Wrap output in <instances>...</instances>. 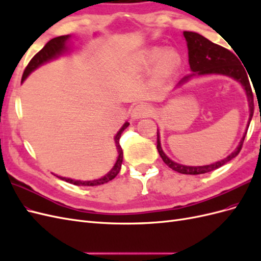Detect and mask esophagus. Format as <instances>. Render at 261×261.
Returning a JSON list of instances; mask_svg holds the SVG:
<instances>
[{
  "instance_id": "34e87169",
  "label": "esophagus",
  "mask_w": 261,
  "mask_h": 261,
  "mask_svg": "<svg viewBox=\"0 0 261 261\" xmlns=\"http://www.w3.org/2000/svg\"><path fill=\"white\" fill-rule=\"evenodd\" d=\"M151 112V110L146 105H137L135 108L132 110V117L135 118V120H138V118L148 116Z\"/></svg>"
}]
</instances>
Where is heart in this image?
<instances>
[{"mask_svg": "<svg viewBox=\"0 0 261 261\" xmlns=\"http://www.w3.org/2000/svg\"><path fill=\"white\" fill-rule=\"evenodd\" d=\"M154 65V75L159 80H168L180 65V59L175 51H167L162 54L160 49H150L141 53L137 60L139 70L149 69Z\"/></svg>", "mask_w": 261, "mask_h": 261, "instance_id": "obj_1", "label": "heart"}]
</instances>
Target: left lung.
<instances>
[{
	"instance_id": "8db88e82",
	"label": "left lung",
	"mask_w": 261,
	"mask_h": 261,
	"mask_svg": "<svg viewBox=\"0 0 261 261\" xmlns=\"http://www.w3.org/2000/svg\"><path fill=\"white\" fill-rule=\"evenodd\" d=\"M183 35L187 43L189 67H191V70L193 73L181 78L176 87L183 86L188 81H191L193 77L206 75H220L230 77L232 80L242 85L245 94H246L247 97L249 108V117L246 125V129H245V133L243 134V137L240 140L238 147H236L227 156H225L224 159L216 161L211 164L185 165L171 160L163 151L160 141V132L159 129L156 130V149L158 151H159V154L162 158L163 162L167 164L169 168L178 173H181V174L197 175L219 169L227 162H230L240 153L245 136H246L247 129L249 127L252 114H254V97H252L251 87L248 81V72L246 73L247 69H244L240 60L235 57V54H233L231 51L226 50L225 48H222V46L211 42L203 36L197 33H193V31H184Z\"/></svg>"
}]
</instances>
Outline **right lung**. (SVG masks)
<instances>
[{
  "label": "right lung",
  "mask_w": 261,
  "mask_h": 261,
  "mask_svg": "<svg viewBox=\"0 0 261 261\" xmlns=\"http://www.w3.org/2000/svg\"><path fill=\"white\" fill-rule=\"evenodd\" d=\"M70 35H66V36H61V37H57V38H53L51 40L46 43L43 48L39 51L35 57L31 59V61L29 62V64L27 65L25 72L22 74L21 77V83H23L26 81V78L36 70L38 67H40L41 65L45 64V63H48L52 60L58 59L62 55H64L65 53H67L70 49ZM129 123L126 121L122 127L118 129V132L116 133V135L114 136V143L117 149V159L113 165V168L110 170L105 176H101L100 178H96V179H92V180H81V179H74V178H69V177H63V176H59L57 174H54L55 176H58L59 178L63 179L67 181V183L70 184H74L77 186H98V185H102V184H106L108 181L112 180L117 174L118 172L121 170L122 167V162H123V150L120 146V137L122 135V133L125 128L128 127Z\"/></svg>",
  "instance_id": "add662e5"
}]
</instances>
